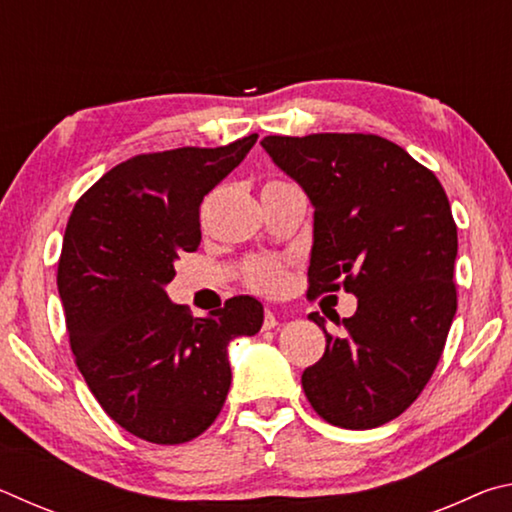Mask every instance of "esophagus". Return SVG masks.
I'll list each match as a JSON object with an SVG mask.
<instances>
[{"mask_svg": "<svg viewBox=\"0 0 512 512\" xmlns=\"http://www.w3.org/2000/svg\"><path fill=\"white\" fill-rule=\"evenodd\" d=\"M277 325H280V323H277L273 311H266V314H264V329H275Z\"/></svg>", "mask_w": 512, "mask_h": 512, "instance_id": "34e87169", "label": "esophagus"}]
</instances>
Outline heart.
<instances>
[{"instance_id":"obj_1","label":"heart","mask_w":512,"mask_h":512,"mask_svg":"<svg viewBox=\"0 0 512 512\" xmlns=\"http://www.w3.org/2000/svg\"><path fill=\"white\" fill-rule=\"evenodd\" d=\"M282 185V180H271L266 187ZM246 282L250 289L259 293H277L284 287V268L275 259H250L246 264Z\"/></svg>"}]
</instances>
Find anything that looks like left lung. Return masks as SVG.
Segmentation results:
<instances>
[{
	"label": "left lung",
	"mask_w": 512,
	"mask_h": 512,
	"mask_svg": "<svg viewBox=\"0 0 512 512\" xmlns=\"http://www.w3.org/2000/svg\"><path fill=\"white\" fill-rule=\"evenodd\" d=\"M264 151L314 205L309 298L348 291L354 316L302 372L309 404L343 429H375L418 400L456 314V223L433 171L379 135H268Z\"/></svg>",
	"instance_id": "left-lung-1"
}]
</instances>
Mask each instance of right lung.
<instances>
[{"label": "right lung", "instance_id": "obj_1", "mask_svg": "<svg viewBox=\"0 0 512 512\" xmlns=\"http://www.w3.org/2000/svg\"><path fill=\"white\" fill-rule=\"evenodd\" d=\"M255 142L135 155L103 173L67 221L58 293L76 366L101 409L149 443H189L210 427L230 391L228 343L264 323L250 296L194 318L164 291L176 259L201 244L203 196Z\"/></svg>", "mask_w": 512, "mask_h": 512}]
</instances>
